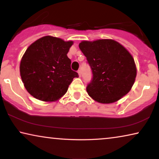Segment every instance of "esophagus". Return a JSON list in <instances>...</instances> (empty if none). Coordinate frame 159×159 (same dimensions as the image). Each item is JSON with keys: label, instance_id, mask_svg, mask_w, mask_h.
Masks as SVG:
<instances>
[{"label": "esophagus", "instance_id": "34e87169", "mask_svg": "<svg viewBox=\"0 0 159 159\" xmlns=\"http://www.w3.org/2000/svg\"><path fill=\"white\" fill-rule=\"evenodd\" d=\"M77 73H78V75H79V77H81V71H80V70L78 71Z\"/></svg>", "mask_w": 159, "mask_h": 159}]
</instances>
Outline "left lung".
<instances>
[{"label": "left lung", "instance_id": "1", "mask_svg": "<svg viewBox=\"0 0 159 159\" xmlns=\"http://www.w3.org/2000/svg\"><path fill=\"white\" fill-rule=\"evenodd\" d=\"M79 47L93 72L88 95L101 103H114L127 95L135 81L137 68L129 51L111 39L82 41Z\"/></svg>", "mask_w": 159, "mask_h": 159}]
</instances>
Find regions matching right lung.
<instances>
[{
    "mask_svg": "<svg viewBox=\"0 0 159 159\" xmlns=\"http://www.w3.org/2000/svg\"><path fill=\"white\" fill-rule=\"evenodd\" d=\"M73 43L48 35L27 48L19 69L30 95L45 102L56 101L65 95L74 78L79 77L71 69V60L67 56Z\"/></svg>",
    "mask_w": 159,
    "mask_h": 159,
    "instance_id": "add662e5",
    "label": "right lung"
}]
</instances>
